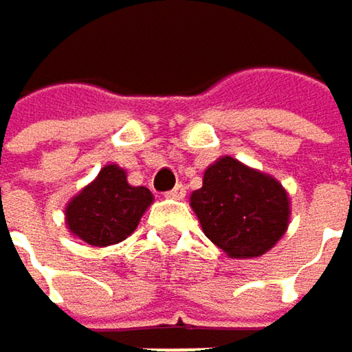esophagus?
Listing matches in <instances>:
<instances>
[{
    "label": "esophagus",
    "mask_w": 352,
    "mask_h": 352,
    "mask_svg": "<svg viewBox=\"0 0 352 352\" xmlns=\"http://www.w3.org/2000/svg\"><path fill=\"white\" fill-rule=\"evenodd\" d=\"M184 196H186V188L182 184H177L170 192H166V198H173V200H182Z\"/></svg>",
    "instance_id": "1"
}]
</instances>
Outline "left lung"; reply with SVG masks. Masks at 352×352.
Returning <instances> with one entry per match:
<instances>
[{"mask_svg":"<svg viewBox=\"0 0 352 352\" xmlns=\"http://www.w3.org/2000/svg\"><path fill=\"white\" fill-rule=\"evenodd\" d=\"M204 235L231 258H260L285 235L291 202L270 175L233 156L204 170V184L190 198Z\"/></svg>","mask_w":352,"mask_h":352,"instance_id":"obj_1","label":"left lung"}]
</instances>
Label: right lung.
<instances>
[{"mask_svg":"<svg viewBox=\"0 0 352 352\" xmlns=\"http://www.w3.org/2000/svg\"><path fill=\"white\" fill-rule=\"evenodd\" d=\"M152 200L148 188L127 184V173L121 166L107 164L92 184L69 200L65 225L72 235L88 245L107 248L135 231Z\"/></svg>","mask_w":352,"mask_h":352,"instance_id":"right-lung-1","label":"right lung"}]
</instances>
